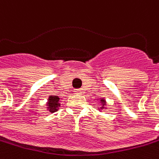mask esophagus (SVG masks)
<instances>
[{"label": "esophagus", "mask_w": 159, "mask_h": 159, "mask_svg": "<svg viewBox=\"0 0 159 159\" xmlns=\"http://www.w3.org/2000/svg\"><path fill=\"white\" fill-rule=\"evenodd\" d=\"M74 92H75V94H77V95H80L82 92H81V89H74Z\"/></svg>", "instance_id": "esophagus-1"}]
</instances>
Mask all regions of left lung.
Wrapping results in <instances>:
<instances>
[{"instance_id":"left-lung-1","label":"left lung","mask_w":159,"mask_h":159,"mask_svg":"<svg viewBox=\"0 0 159 159\" xmlns=\"http://www.w3.org/2000/svg\"><path fill=\"white\" fill-rule=\"evenodd\" d=\"M101 102H102V104H103V106H105V103H106V102H105V100L102 99V100H101ZM101 108H104V107H101Z\"/></svg>"}]
</instances>
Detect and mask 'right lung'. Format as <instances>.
Returning <instances> with one entry per match:
<instances>
[{
    "instance_id": "obj_1",
    "label": "right lung",
    "mask_w": 159,
    "mask_h": 159,
    "mask_svg": "<svg viewBox=\"0 0 159 159\" xmlns=\"http://www.w3.org/2000/svg\"><path fill=\"white\" fill-rule=\"evenodd\" d=\"M59 100L60 98L57 96H51V97H49L47 105H48V109H49V111L51 113H53V112L58 110V107H60Z\"/></svg>"
}]
</instances>
